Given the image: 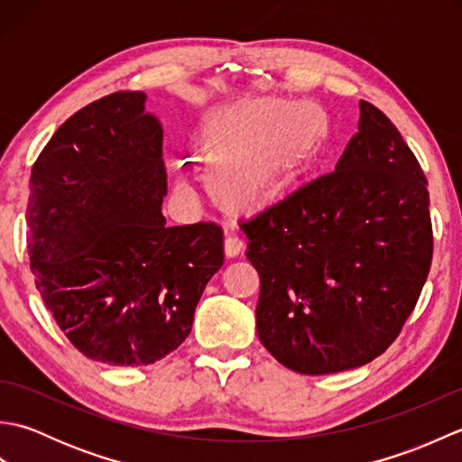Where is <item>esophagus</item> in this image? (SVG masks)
I'll list each match as a JSON object with an SVG mask.
<instances>
[{"label": "esophagus", "mask_w": 462, "mask_h": 462, "mask_svg": "<svg viewBox=\"0 0 462 462\" xmlns=\"http://www.w3.org/2000/svg\"><path fill=\"white\" fill-rule=\"evenodd\" d=\"M244 250V240L240 236H234V234H228L224 238V254L228 258H236L238 254H242Z\"/></svg>", "instance_id": "34e87169"}]
</instances>
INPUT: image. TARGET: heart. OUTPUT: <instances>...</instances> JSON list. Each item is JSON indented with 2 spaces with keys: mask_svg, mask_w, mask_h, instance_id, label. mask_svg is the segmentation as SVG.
<instances>
[{
  "mask_svg": "<svg viewBox=\"0 0 462 462\" xmlns=\"http://www.w3.org/2000/svg\"><path fill=\"white\" fill-rule=\"evenodd\" d=\"M326 136L328 116L316 103L240 97L204 116L194 146L214 199L256 212L296 186Z\"/></svg>",
  "mask_w": 462,
  "mask_h": 462,
  "instance_id": "1",
  "label": "heart"
}]
</instances>
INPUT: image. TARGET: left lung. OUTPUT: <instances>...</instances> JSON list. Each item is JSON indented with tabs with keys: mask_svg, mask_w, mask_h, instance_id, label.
I'll list each match as a JSON object with an SVG mask.
<instances>
[{
	"mask_svg": "<svg viewBox=\"0 0 462 462\" xmlns=\"http://www.w3.org/2000/svg\"><path fill=\"white\" fill-rule=\"evenodd\" d=\"M359 109L336 171L240 224L260 273V341L303 375L379 357L415 310L433 260L423 169L377 106Z\"/></svg>",
	"mask_w": 462,
	"mask_h": 462,
	"instance_id": "8db88e82",
	"label": "left lung"
}]
</instances>
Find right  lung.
Instances as JSON below:
<instances>
[{
	"instance_id": "add662e5",
	"label": "right lung",
	"mask_w": 462,
	"mask_h": 462,
	"mask_svg": "<svg viewBox=\"0 0 462 462\" xmlns=\"http://www.w3.org/2000/svg\"><path fill=\"white\" fill-rule=\"evenodd\" d=\"M119 91L59 126L29 180V260L57 326L85 357L151 365L189 337L222 268L214 222L166 226L162 126Z\"/></svg>"
}]
</instances>
